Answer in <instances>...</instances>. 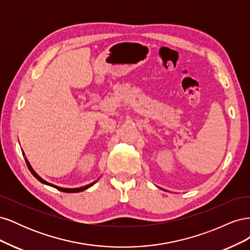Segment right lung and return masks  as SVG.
<instances>
[{"label": "right lung", "instance_id": "add662e5", "mask_svg": "<svg viewBox=\"0 0 250 250\" xmlns=\"http://www.w3.org/2000/svg\"><path fill=\"white\" fill-rule=\"evenodd\" d=\"M22 154H24V152H22ZM24 155H25V154H24ZM25 161H26V163H27V166H28V168H29L30 172L32 173V175H33L37 180H40L41 183L43 184V185H47V186L55 188H57V190L62 191V192H65V193H78V192H82V191L86 190V188H90L92 186H94V185L97 183V181H98V179H97V180L94 181V183L88 184V185H86V186H84V187H80V188H62V187H58V186H55V185H53V184H50V183H48V181L42 179V178L39 175V174H37V173L33 170V168L31 167V165H30V163L28 162V160H27L26 157H25Z\"/></svg>", "mask_w": 250, "mask_h": 250}]
</instances>
